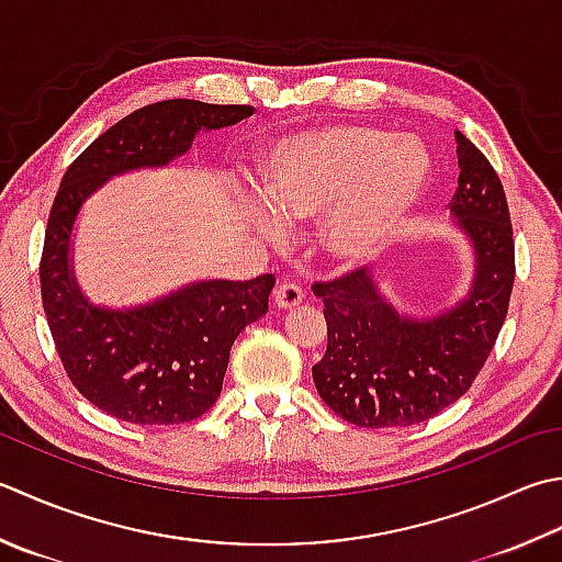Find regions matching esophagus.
<instances>
[{"instance_id":"34e87169","label":"esophagus","mask_w":562,"mask_h":562,"mask_svg":"<svg viewBox=\"0 0 562 562\" xmlns=\"http://www.w3.org/2000/svg\"><path fill=\"white\" fill-rule=\"evenodd\" d=\"M272 296H274V304L282 306V310H292V306L302 304L304 290L296 282H280L278 288H274Z\"/></svg>"}]
</instances>
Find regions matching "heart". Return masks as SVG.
Segmentation results:
<instances>
[{"label": "heart", "instance_id": "1", "mask_svg": "<svg viewBox=\"0 0 562 562\" xmlns=\"http://www.w3.org/2000/svg\"><path fill=\"white\" fill-rule=\"evenodd\" d=\"M428 158L419 143L370 124H326L280 136L260 162V190L282 224L331 206L322 244L358 262L378 252L422 202ZM266 226H270L266 222Z\"/></svg>", "mask_w": 562, "mask_h": 562}]
</instances>
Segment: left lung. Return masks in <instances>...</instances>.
I'll list each match as a JSON object with an SVG mask.
<instances>
[{
	"label": "left lung",
	"mask_w": 562,
	"mask_h": 562,
	"mask_svg": "<svg viewBox=\"0 0 562 562\" xmlns=\"http://www.w3.org/2000/svg\"><path fill=\"white\" fill-rule=\"evenodd\" d=\"M456 143L460 175L448 206L475 248V284L456 310L416 322L362 268L312 284L328 334L314 384L348 424L412 426L443 412L475 382L507 318L516 274L507 196L485 153L460 131Z\"/></svg>",
	"instance_id": "1"
}]
</instances>
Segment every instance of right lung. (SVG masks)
Instances as JSON below:
<instances>
[{"mask_svg":"<svg viewBox=\"0 0 562 562\" xmlns=\"http://www.w3.org/2000/svg\"><path fill=\"white\" fill-rule=\"evenodd\" d=\"M252 114L248 104L165 99L124 116L63 175L41 256V300L75 390L119 422L170 426L200 419L222 394L236 336L268 312L274 274L212 280L138 310L92 306L77 290L68 250L82 202L112 175L168 165L196 131Z\"/></svg>","mask_w":562,"mask_h":562,"instance_id":"1","label":"right lung"}]
</instances>
